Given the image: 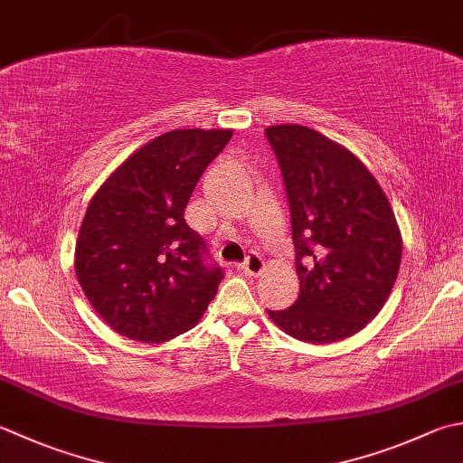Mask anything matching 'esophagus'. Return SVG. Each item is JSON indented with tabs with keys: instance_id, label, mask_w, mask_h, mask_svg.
I'll list each match as a JSON object with an SVG mask.
<instances>
[{
	"instance_id": "esophagus-1",
	"label": "esophagus",
	"mask_w": 463,
	"mask_h": 463,
	"mask_svg": "<svg viewBox=\"0 0 463 463\" xmlns=\"http://www.w3.org/2000/svg\"><path fill=\"white\" fill-rule=\"evenodd\" d=\"M241 269L244 270V275L247 277H259L262 270H265V260H262L257 252H252V255H249L247 260L242 262Z\"/></svg>"
}]
</instances>
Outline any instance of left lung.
Instances as JSON below:
<instances>
[{"label": "left lung", "instance_id": "1", "mask_svg": "<svg viewBox=\"0 0 463 463\" xmlns=\"http://www.w3.org/2000/svg\"><path fill=\"white\" fill-rule=\"evenodd\" d=\"M291 211L298 298L269 311L305 343L347 339L383 309L402 265V232L355 154L298 124L269 126Z\"/></svg>", "mask_w": 463, "mask_h": 463}]
</instances>
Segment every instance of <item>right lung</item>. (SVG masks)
I'll return each mask as SVG.
<instances>
[{"label": "right lung", "mask_w": 463, "mask_h": 463, "mask_svg": "<svg viewBox=\"0 0 463 463\" xmlns=\"http://www.w3.org/2000/svg\"><path fill=\"white\" fill-rule=\"evenodd\" d=\"M232 130L178 128L122 162L88 204L76 277L122 337L162 343L193 329L224 277L184 221L190 194Z\"/></svg>", "instance_id": "right-lung-1"}]
</instances>
